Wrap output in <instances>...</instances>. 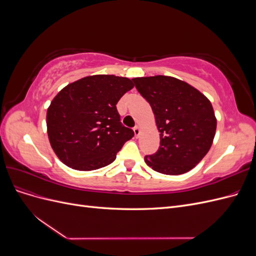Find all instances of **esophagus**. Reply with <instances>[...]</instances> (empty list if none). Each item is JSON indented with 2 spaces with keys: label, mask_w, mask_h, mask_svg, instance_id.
<instances>
[{
  "label": "esophagus",
  "mask_w": 256,
  "mask_h": 256,
  "mask_svg": "<svg viewBox=\"0 0 256 256\" xmlns=\"http://www.w3.org/2000/svg\"><path fill=\"white\" fill-rule=\"evenodd\" d=\"M134 136H136V138H138V134H140V127H138V125L134 128Z\"/></svg>",
  "instance_id": "1"
}]
</instances>
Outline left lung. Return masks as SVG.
<instances>
[{
  "mask_svg": "<svg viewBox=\"0 0 256 256\" xmlns=\"http://www.w3.org/2000/svg\"><path fill=\"white\" fill-rule=\"evenodd\" d=\"M148 102L160 132L156 154L145 156L146 164L166 175L189 172L210 150L216 129L212 106L202 92L173 76L132 79Z\"/></svg>",
  "mask_w": 256,
  "mask_h": 256,
  "instance_id": "left-lung-1",
  "label": "left lung"
}]
</instances>
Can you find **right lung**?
Listing matches in <instances>:
<instances>
[{"label": "right lung", "instance_id": "add662e5", "mask_svg": "<svg viewBox=\"0 0 256 256\" xmlns=\"http://www.w3.org/2000/svg\"><path fill=\"white\" fill-rule=\"evenodd\" d=\"M134 86L128 78L95 74L68 84L53 98L47 131L51 147L64 164L92 171L112 164L134 136L132 129L122 126L116 109L122 96Z\"/></svg>", "mask_w": 256, "mask_h": 256}]
</instances>
